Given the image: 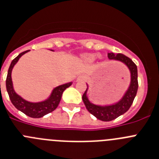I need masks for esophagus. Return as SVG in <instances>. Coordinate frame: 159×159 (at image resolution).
<instances>
[{
    "label": "esophagus",
    "mask_w": 159,
    "mask_h": 159,
    "mask_svg": "<svg viewBox=\"0 0 159 159\" xmlns=\"http://www.w3.org/2000/svg\"><path fill=\"white\" fill-rule=\"evenodd\" d=\"M84 76L83 75H80V76H78V81H82V80H84Z\"/></svg>",
    "instance_id": "1"
}]
</instances>
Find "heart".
<instances>
[{
  "label": "heart",
  "mask_w": 159,
  "mask_h": 159,
  "mask_svg": "<svg viewBox=\"0 0 159 159\" xmlns=\"http://www.w3.org/2000/svg\"><path fill=\"white\" fill-rule=\"evenodd\" d=\"M95 58H96L95 55H87V56L85 57V59H86L87 61H89V62H91V61L94 60Z\"/></svg>",
  "instance_id": "obj_1"
}]
</instances>
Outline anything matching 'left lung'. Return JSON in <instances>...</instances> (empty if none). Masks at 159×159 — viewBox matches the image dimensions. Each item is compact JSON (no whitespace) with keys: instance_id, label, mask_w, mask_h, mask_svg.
Here are the masks:
<instances>
[{"instance_id":"left-lung-1","label":"left lung","mask_w":159,"mask_h":159,"mask_svg":"<svg viewBox=\"0 0 159 159\" xmlns=\"http://www.w3.org/2000/svg\"><path fill=\"white\" fill-rule=\"evenodd\" d=\"M108 57L109 59L119 60V61L124 62L128 66L130 71H131V81L129 89L122 99L117 104H113V105H109V106H98V105H95V104L90 103L86 97L87 89L85 90V92L82 95V100L85 105V108L92 115H93L98 120L102 121L113 120L120 116L125 113L132 104L133 101L136 96L139 86L137 66L131 58L125 56L123 54L115 55L114 53L108 54Z\"/></svg>"}]
</instances>
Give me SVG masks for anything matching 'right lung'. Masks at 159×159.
<instances>
[{"instance_id": "1", "label": "right lung", "mask_w": 159, "mask_h": 159, "mask_svg": "<svg viewBox=\"0 0 159 159\" xmlns=\"http://www.w3.org/2000/svg\"><path fill=\"white\" fill-rule=\"evenodd\" d=\"M28 51H29V50L20 53L11 62L6 78V89L8 96H9L10 100H11V102L17 109L24 112L25 115L32 117V118H40V117L43 116L47 115V114L50 113V112L56 109L60 101H61V98H62V93L66 89L70 86L72 82L59 85V86L54 89L49 99L45 101H43V102L31 103L23 99L22 97L17 95L14 91L13 86H12V78H11V73H12V68L15 66V64L18 62L19 58Z\"/></svg>"}]
</instances>
